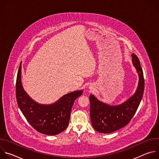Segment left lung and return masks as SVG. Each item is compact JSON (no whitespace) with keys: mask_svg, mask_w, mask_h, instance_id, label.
<instances>
[{"mask_svg":"<svg viewBox=\"0 0 159 159\" xmlns=\"http://www.w3.org/2000/svg\"><path fill=\"white\" fill-rule=\"evenodd\" d=\"M132 61L139 76V86L132 97L118 106H109L90 95V115L93 128L98 132L109 133L127 125L137 111L143 97L145 82L140 60L135 54H132Z\"/></svg>","mask_w":159,"mask_h":159,"instance_id":"obj_1","label":"left lung"}]
</instances>
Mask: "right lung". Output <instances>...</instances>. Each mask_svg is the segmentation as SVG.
<instances>
[{"instance_id":"right-lung-1","label":"right lung","mask_w":159,"mask_h":159,"mask_svg":"<svg viewBox=\"0 0 159 159\" xmlns=\"http://www.w3.org/2000/svg\"><path fill=\"white\" fill-rule=\"evenodd\" d=\"M21 63L16 83L17 102L28 123L37 131L55 135L64 131L69 125L70 113L75 100L83 93L77 90L61 97L50 105L39 104L26 93L21 84Z\"/></svg>"}]
</instances>
